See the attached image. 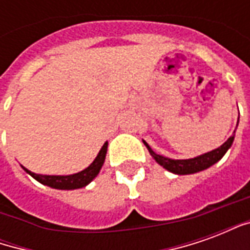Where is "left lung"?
Wrapping results in <instances>:
<instances>
[{"instance_id":"8db88e82","label":"left lung","mask_w":250,"mask_h":250,"mask_svg":"<svg viewBox=\"0 0 250 250\" xmlns=\"http://www.w3.org/2000/svg\"><path fill=\"white\" fill-rule=\"evenodd\" d=\"M237 125H238V122H237ZM234 134H236V130L233 132V135H231L222 146L218 147V148H214V150H211V151L205 152L202 155L190 158V159H171V158L163 157V155H159L157 152L152 151L151 147L148 146L146 142L143 141V143L146 145L147 150L151 154V157L155 159V162H157L158 165H161L163 168H166L167 171H170V173L173 174L188 175V174H194L198 173V171H202V170H206V168H209L210 166H213L214 163L218 162L221 158L225 155L226 151L230 148L231 145H233Z\"/></svg>"}]
</instances>
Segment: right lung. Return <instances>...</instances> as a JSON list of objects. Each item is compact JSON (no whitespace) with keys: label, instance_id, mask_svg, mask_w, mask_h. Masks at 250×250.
I'll list each match as a JSON object with an SVG mask.
<instances>
[{"label":"right lung","instance_id":"obj_1","mask_svg":"<svg viewBox=\"0 0 250 250\" xmlns=\"http://www.w3.org/2000/svg\"><path fill=\"white\" fill-rule=\"evenodd\" d=\"M107 147H108V142L104 143L103 147L99 151L98 157L93 159V162L87 168H84V170L76 174H69V175H42V174L32 173L30 170H28L24 166H21V167L24 168L30 177H33L36 181H39L40 184L49 186L52 188H57V190L82 188H85L88 184H91L93 179L98 177L99 171H100V168H102V166L104 165V161H105Z\"/></svg>","mask_w":250,"mask_h":250}]
</instances>
